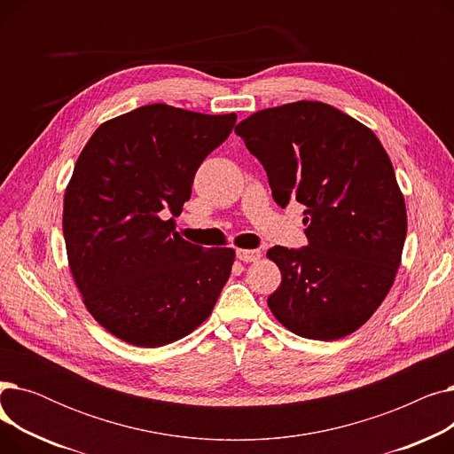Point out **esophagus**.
I'll use <instances>...</instances> for the list:
<instances>
[{"mask_svg":"<svg viewBox=\"0 0 454 454\" xmlns=\"http://www.w3.org/2000/svg\"><path fill=\"white\" fill-rule=\"evenodd\" d=\"M261 257L259 250H237V259L243 261V263H252Z\"/></svg>","mask_w":454,"mask_h":454,"instance_id":"esophagus-1","label":"esophagus"}]
</instances>
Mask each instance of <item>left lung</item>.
<instances>
[{"instance_id": "left-lung-1", "label": "left lung", "mask_w": 454, "mask_h": 454, "mask_svg": "<svg viewBox=\"0 0 454 454\" xmlns=\"http://www.w3.org/2000/svg\"><path fill=\"white\" fill-rule=\"evenodd\" d=\"M263 163L272 197L305 206L309 245L267 252L281 285L267 303L300 337L337 340L364 325L390 293L407 207L377 136L320 101L259 110L235 127Z\"/></svg>"}]
</instances>
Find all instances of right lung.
<instances>
[{
    "instance_id": "obj_1",
    "label": "right lung",
    "mask_w": 454,
    "mask_h": 454,
    "mask_svg": "<svg viewBox=\"0 0 454 454\" xmlns=\"http://www.w3.org/2000/svg\"><path fill=\"white\" fill-rule=\"evenodd\" d=\"M235 114L163 103L108 119L77 158L62 211L67 265L88 313L119 340L158 348L213 311L233 248H200L175 231L204 158L230 136Z\"/></svg>"
}]
</instances>
